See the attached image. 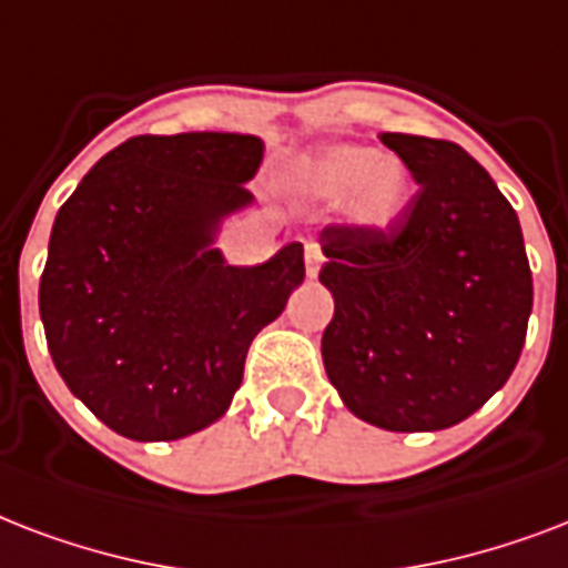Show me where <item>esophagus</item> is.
<instances>
[{
	"label": "esophagus",
	"instance_id": "1",
	"mask_svg": "<svg viewBox=\"0 0 568 568\" xmlns=\"http://www.w3.org/2000/svg\"><path fill=\"white\" fill-rule=\"evenodd\" d=\"M305 270H307V278H316L320 270H323V252H320L316 245H307L305 248Z\"/></svg>",
	"mask_w": 568,
	"mask_h": 568
}]
</instances>
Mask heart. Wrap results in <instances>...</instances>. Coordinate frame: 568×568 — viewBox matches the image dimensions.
I'll use <instances>...</instances> for the list:
<instances>
[{
    "instance_id": "heart-1",
    "label": "heart",
    "mask_w": 568,
    "mask_h": 568,
    "mask_svg": "<svg viewBox=\"0 0 568 568\" xmlns=\"http://www.w3.org/2000/svg\"><path fill=\"white\" fill-rule=\"evenodd\" d=\"M290 186L314 204L341 206L353 231L385 234L403 219L412 201V174L394 153H376L362 144H334L290 169Z\"/></svg>"
}]
</instances>
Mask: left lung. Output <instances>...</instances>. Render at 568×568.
Here are the masks:
<instances>
[{"mask_svg": "<svg viewBox=\"0 0 568 568\" xmlns=\"http://www.w3.org/2000/svg\"><path fill=\"white\" fill-rule=\"evenodd\" d=\"M420 189L385 234L325 227L334 298L323 364L344 406L388 433H435L507 385L534 278L516 210L453 142L382 133Z\"/></svg>", "mask_w": 568, "mask_h": 568, "instance_id": "obj_1", "label": "left lung"}]
</instances>
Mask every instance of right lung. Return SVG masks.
Wrapping results in <instances>:
<instances>
[{
	"label": "right lung",
	"instance_id": "1",
	"mask_svg": "<svg viewBox=\"0 0 568 568\" xmlns=\"http://www.w3.org/2000/svg\"><path fill=\"white\" fill-rule=\"evenodd\" d=\"M263 139L135 135L61 204L41 275L52 364L109 429L178 442L231 408L248 346L305 281L302 243L234 266L215 248L254 204Z\"/></svg>",
	"mask_w": 568,
	"mask_h": 568
}]
</instances>
